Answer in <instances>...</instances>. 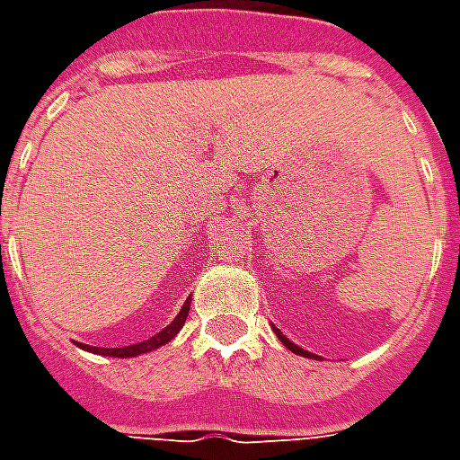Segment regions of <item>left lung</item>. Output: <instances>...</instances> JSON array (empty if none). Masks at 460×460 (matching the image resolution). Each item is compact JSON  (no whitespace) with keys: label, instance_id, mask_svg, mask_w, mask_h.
I'll use <instances>...</instances> for the list:
<instances>
[{"label":"left lung","instance_id":"8db88e82","mask_svg":"<svg viewBox=\"0 0 460 460\" xmlns=\"http://www.w3.org/2000/svg\"><path fill=\"white\" fill-rule=\"evenodd\" d=\"M273 330H276V335H279V340H280V342H283V345L288 347V349H290V352H293V355L308 357V359H320L318 355H313V352H308V349H303V347H298V345H296V342H293V340H288V338H286V335H283V332H280L279 328H273Z\"/></svg>","mask_w":460,"mask_h":460}]
</instances>
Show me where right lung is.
I'll return each mask as SVG.
<instances>
[{"mask_svg":"<svg viewBox=\"0 0 460 460\" xmlns=\"http://www.w3.org/2000/svg\"><path fill=\"white\" fill-rule=\"evenodd\" d=\"M190 303L191 298L184 300V305L181 310L177 313V318L172 320L170 325L164 330H160L155 338L150 340H142V342H135V345H128V347H113V349H108V347H91V345H81L85 352H95V355H103V357H137V355H145V352H152V349H157V347L167 345L177 332L181 330L184 325V320L190 315Z\"/></svg>","mask_w":460,"mask_h":460,"instance_id":"add662e5","label":"right lung"}]
</instances>
